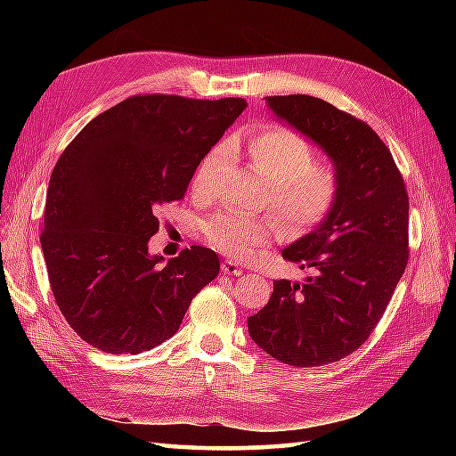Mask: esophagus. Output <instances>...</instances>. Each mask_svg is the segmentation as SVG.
Returning a JSON list of instances; mask_svg holds the SVG:
<instances>
[{"label":"esophagus","instance_id":"esophagus-1","mask_svg":"<svg viewBox=\"0 0 456 456\" xmlns=\"http://www.w3.org/2000/svg\"><path fill=\"white\" fill-rule=\"evenodd\" d=\"M221 270H223V273H225V274H229V276H240V274L245 273V270L240 268V266L235 263V260H225V263L221 265Z\"/></svg>","mask_w":456,"mask_h":456}]
</instances>
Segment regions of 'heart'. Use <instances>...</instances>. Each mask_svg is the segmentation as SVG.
I'll use <instances>...</instances> for the list:
<instances>
[{
	"mask_svg": "<svg viewBox=\"0 0 456 456\" xmlns=\"http://www.w3.org/2000/svg\"><path fill=\"white\" fill-rule=\"evenodd\" d=\"M223 154L225 147H216L200 162L191 182L198 196L211 191ZM248 157L270 186V208L292 233H312L331 216L341 191L338 172L329 162H314L315 152L302 134L268 125L248 139ZM276 233L273 219L237 211L217 213L206 223L209 243L233 258H248Z\"/></svg>",
	"mask_w": 456,
	"mask_h": 456,
	"instance_id": "1",
	"label": "heart"
}]
</instances>
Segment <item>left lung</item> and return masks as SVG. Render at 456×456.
I'll list each match as a JSON object with an SVG mask.
<instances>
[{"label":"left lung","instance_id":"left-lung-1","mask_svg":"<svg viewBox=\"0 0 456 456\" xmlns=\"http://www.w3.org/2000/svg\"><path fill=\"white\" fill-rule=\"evenodd\" d=\"M266 103L325 151L341 191L323 225L282 250L312 276L302 284L276 280L268 304L248 317V333L280 362L323 366L354 353L388 307L408 266L410 200L370 125L304 94Z\"/></svg>","mask_w":456,"mask_h":456}]
</instances>
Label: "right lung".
<instances>
[{"label": "right lung", "instance_id": "obj_1", "mask_svg": "<svg viewBox=\"0 0 456 456\" xmlns=\"http://www.w3.org/2000/svg\"><path fill=\"white\" fill-rule=\"evenodd\" d=\"M245 108L240 98L133 95L64 149L46 190L41 247L56 304L86 343L111 354L151 351L219 274L211 248L193 245L162 265L149 240L159 211L183 198Z\"/></svg>", "mask_w": 456, "mask_h": 456}]
</instances>
